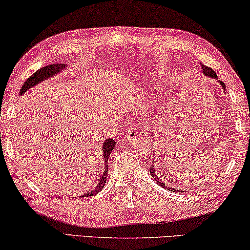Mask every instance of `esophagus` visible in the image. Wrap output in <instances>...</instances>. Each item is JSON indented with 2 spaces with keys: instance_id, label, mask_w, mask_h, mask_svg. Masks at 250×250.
I'll return each mask as SVG.
<instances>
[{
  "instance_id": "34e87169",
  "label": "esophagus",
  "mask_w": 250,
  "mask_h": 250,
  "mask_svg": "<svg viewBox=\"0 0 250 250\" xmlns=\"http://www.w3.org/2000/svg\"><path fill=\"white\" fill-rule=\"evenodd\" d=\"M138 133V129L136 125H129L128 126V130H126V138L128 139H132V138H135Z\"/></svg>"
}]
</instances>
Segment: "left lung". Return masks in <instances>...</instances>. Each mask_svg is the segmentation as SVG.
<instances>
[{"mask_svg": "<svg viewBox=\"0 0 250 250\" xmlns=\"http://www.w3.org/2000/svg\"><path fill=\"white\" fill-rule=\"evenodd\" d=\"M202 72H203L204 75H207V76H208V77H212V78H215V80H218L217 73H215L214 70L212 69V68H210V67H208V66H206V65H202ZM219 82H220V84H221V86H222V88H223V91H225V89H226V85H225V83H223V82H221V81H219ZM150 174H151V176L155 178L156 182H157V183L159 184V186H162V188H166V189H168V191H172V192H178V191H177V188L175 189V188H167V186L165 185V183H163V182H161V180H158L157 175H156V174H155V172H154V165H151V167H150Z\"/></svg>", "mask_w": 250, "mask_h": 250, "instance_id": "obj_1", "label": "left lung"}]
</instances>
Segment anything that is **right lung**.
<instances>
[{
  "mask_svg": "<svg viewBox=\"0 0 250 250\" xmlns=\"http://www.w3.org/2000/svg\"><path fill=\"white\" fill-rule=\"evenodd\" d=\"M65 64H51V65H47L42 67V68H40L37 70L36 73H33L31 76L27 78V81L24 82L23 85H22V87L20 89V95L23 94L24 92H27L30 87L35 86L39 83V82H42L46 80V78L50 77V76H54L55 74H57L61 72L62 68H65ZM115 146V141L113 139H107L104 141V145H103V148H102V151H103V156H104V165H105V170L103 172V175L101 177V180H100L99 184L96 188L91 191L89 193H86V194H84V197H87V196H92V195H95L98 194L100 191H102L104 185H105V182H106V178H107V162H109V156L111 154V151L113 150V148ZM80 197V196H78Z\"/></svg>",
  "mask_w": 250,
  "mask_h": 250,
  "instance_id": "obj_1",
  "label": "right lung"
}]
</instances>
